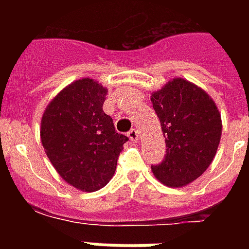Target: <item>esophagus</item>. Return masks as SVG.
Returning <instances> with one entry per match:
<instances>
[{
	"instance_id": "34e87169",
	"label": "esophagus",
	"mask_w": 249,
	"mask_h": 249,
	"mask_svg": "<svg viewBox=\"0 0 249 249\" xmlns=\"http://www.w3.org/2000/svg\"><path fill=\"white\" fill-rule=\"evenodd\" d=\"M128 137L130 141H133V142H137V141L140 140V133H138V130H137V129H132V130L128 133Z\"/></svg>"
}]
</instances>
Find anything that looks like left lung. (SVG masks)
Here are the masks:
<instances>
[{"label":"left lung","mask_w":249,"mask_h":249,"mask_svg":"<svg viewBox=\"0 0 249 249\" xmlns=\"http://www.w3.org/2000/svg\"><path fill=\"white\" fill-rule=\"evenodd\" d=\"M151 102L166 146L165 159L151 166L152 173L168 187L187 186L216 156L222 134L220 111L205 90L181 77L152 91Z\"/></svg>","instance_id":"8db88e82"}]
</instances>
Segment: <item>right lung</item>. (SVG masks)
<instances>
[{
	"instance_id": "add662e5",
	"label": "right lung",
	"mask_w": 249,
	"mask_h": 249,
	"mask_svg": "<svg viewBox=\"0 0 249 249\" xmlns=\"http://www.w3.org/2000/svg\"><path fill=\"white\" fill-rule=\"evenodd\" d=\"M107 89L94 79L76 80L53 98L41 119V143L60 177L93 193L113 177L128 137L103 111Z\"/></svg>"
}]
</instances>
